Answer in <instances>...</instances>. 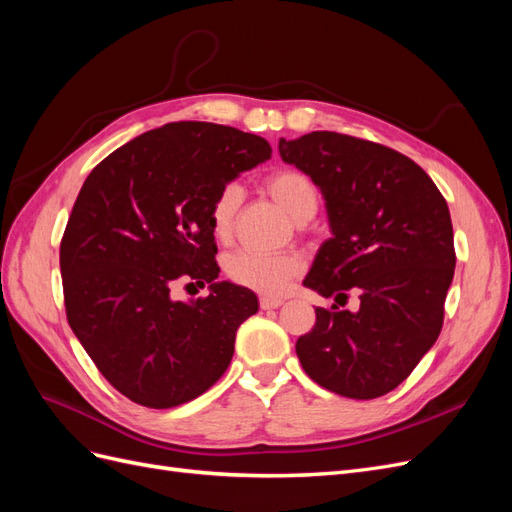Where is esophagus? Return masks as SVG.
<instances>
[{
    "instance_id": "obj_1",
    "label": "esophagus",
    "mask_w": 512,
    "mask_h": 512,
    "mask_svg": "<svg viewBox=\"0 0 512 512\" xmlns=\"http://www.w3.org/2000/svg\"><path fill=\"white\" fill-rule=\"evenodd\" d=\"M284 303V299H280V297H260V307L262 309H275V307H280Z\"/></svg>"
}]
</instances>
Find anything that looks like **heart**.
Segmentation results:
<instances>
[{
    "label": "heart",
    "instance_id": "obj_1",
    "mask_svg": "<svg viewBox=\"0 0 512 512\" xmlns=\"http://www.w3.org/2000/svg\"><path fill=\"white\" fill-rule=\"evenodd\" d=\"M265 190L297 224L312 220L318 211L320 194L316 183L299 168L284 166L273 170L265 177ZM241 200L243 190L237 183L222 185L213 196L209 205V226L218 241H228L232 237ZM301 269V258L292 252L267 256L239 250L224 258V273L228 280L260 294L284 292Z\"/></svg>",
    "mask_w": 512,
    "mask_h": 512
}]
</instances>
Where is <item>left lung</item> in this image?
<instances>
[{"instance_id": "obj_1", "label": "left lung", "mask_w": 512, "mask_h": 512, "mask_svg": "<svg viewBox=\"0 0 512 512\" xmlns=\"http://www.w3.org/2000/svg\"><path fill=\"white\" fill-rule=\"evenodd\" d=\"M284 162L314 179L333 237L322 243L305 286L359 312L316 307L297 339L305 374L342 397L376 399L404 382L436 344L455 273L448 205L404 153L339 132L280 138Z\"/></svg>"}]
</instances>
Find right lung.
Segmentation results:
<instances>
[{"label": "right lung", "mask_w": 512, "mask_h": 512, "mask_svg": "<svg viewBox=\"0 0 512 512\" xmlns=\"http://www.w3.org/2000/svg\"><path fill=\"white\" fill-rule=\"evenodd\" d=\"M271 158L262 136L175 121L104 158L76 196L59 247L66 316L115 389L147 408H175L222 378L252 290L215 282L209 205L222 185ZM194 279L212 292L169 297Z\"/></svg>", "instance_id": "obj_1"}]
</instances>
